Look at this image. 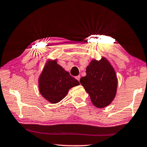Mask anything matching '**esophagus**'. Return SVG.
I'll use <instances>...</instances> for the list:
<instances>
[{
    "instance_id": "34e87169",
    "label": "esophagus",
    "mask_w": 147,
    "mask_h": 147,
    "mask_svg": "<svg viewBox=\"0 0 147 147\" xmlns=\"http://www.w3.org/2000/svg\"><path fill=\"white\" fill-rule=\"evenodd\" d=\"M80 75L76 76V79L77 80H78V81H79V80H80Z\"/></svg>"
}]
</instances>
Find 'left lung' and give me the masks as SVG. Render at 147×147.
Returning <instances> with one entry per match:
<instances>
[{
	"mask_svg": "<svg viewBox=\"0 0 147 147\" xmlns=\"http://www.w3.org/2000/svg\"><path fill=\"white\" fill-rule=\"evenodd\" d=\"M86 73L80 82L89 94L92 104L97 108L107 107L117 92V78L112 66L105 58L99 61L93 60L86 67Z\"/></svg>",
	"mask_w": 147,
	"mask_h": 147,
	"instance_id": "8db88e82",
	"label": "left lung"
}]
</instances>
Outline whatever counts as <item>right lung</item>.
<instances>
[{
    "label": "right lung",
    "mask_w": 147,
    "mask_h": 147,
    "mask_svg": "<svg viewBox=\"0 0 147 147\" xmlns=\"http://www.w3.org/2000/svg\"><path fill=\"white\" fill-rule=\"evenodd\" d=\"M79 84L56 61L49 62L39 78V90L50 102L57 103L65 98L70 88Z\"/></svg>",
    "instance_id": "1"
}]
</instances>
